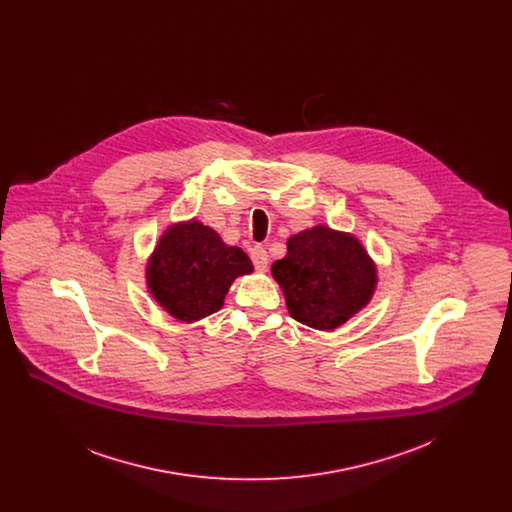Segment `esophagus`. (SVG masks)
<instances>
[{"label": "esophagus", "instance_id": "obj_1", "mask_svg": "<svg viewBox=\"0 0 512 512\" xmlns=\"http://www.w3.org/2000/svg\"><path fill=\"white\" fill-rule=\"evenodd\" d=\"M251 261H253L257 272H267L268 255L263 247H253L251 249Z\"/></svg>", "mask_w": 512, "mask_h": 512}]
</instances>
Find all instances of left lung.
<instances>
[{"instance_id": "obj_1", "label": "left lung", "mask_w": 512, "mask_h": 512, "mask_svg": "<svg viewBox=\"0 0 512 512\" xmlns=\"http://www.w3.org/2000/svg\"><path fill=\"white\" fill-rule=\"evenodd\" d=\"M286 307L297 322L330 332L370 303L378 270L353 234L317 224L288 240L284 259L272 263Z\"/></svg>"}]
</instances>
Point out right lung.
Wrapping results in <instances>:
<instances>
[{"label": "right lung", "mask_w": 512, "mask_h": 512, "mask_svg": "<svg viewBox=\"0 0 512 512\" xmlns=\"http://www.w3.org/2000/svg\"><path fill=\"white\" fill-rule=\"evenodd\" d=\"M244 249L226 245L199 220L171 224L146 267L147 290L171 317L195 322L217 313L238 276L251 274Z\"/></svg>", "instance_id": "right-lung-1"}]
</instances>
